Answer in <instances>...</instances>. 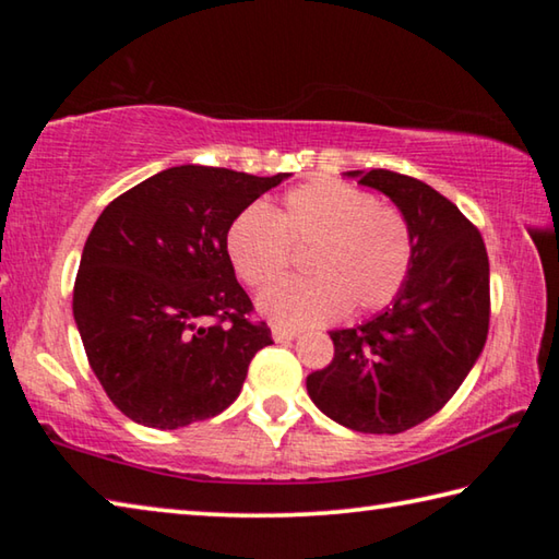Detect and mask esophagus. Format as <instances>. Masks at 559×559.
<instances>
[{"instance_id": "obj_1", "label": "esophagus", "mask_w": 559, "mask_h": 559, "mask_svg": "<svg viewBox=\"0 0 559 559\" xmlns=\"http://www.w3.org/2000/svg\"><path fill=\"white\" fill-rule=\"evenodd\" d=\"M273 340H276V343H286V340H296L300 333L298 330H290V328H281V325H273Z\"/></svg>"}]
</instances>
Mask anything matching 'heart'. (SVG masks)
I'll list each match as a JSON object with an SVG mask.
<instances>
[{"mask_svg":"<svg viewBox=\"0 0 559 559\" xmlns=\"http://www.w3.org/2000/svg\"><path fill=\"white\" fill-rule=\"evenodd\" d=\"M311 249L308 280L274 284L292 249ZM226 253L246 286L266 288L259 310L283 328L333 323L353 306L374 313L396 300L414 269L412 222L394 204L343 179L316 177L283 197L276 214L246 206L226 229Z\"/></svg>","mask_w":559,"mask_h":559,"instance_id":"heart-1","label":"heart"}]
</instances>
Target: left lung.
Listing matches in <instances>:
<instances>
[{
    "mask_svg": "<svg viewBox=\"0 0 559 559\" xmlns=\"http://www.w3.org/2000/svg\"><path fill=\"white\" fill-rule=\"evenodd\" d=\"M412 222L414 269L394 306L333 330L335 357L308 374L310 400L365 433H402L447 404L486 345L490 269L484 236L437 189L392 169L349 173Z\"/></svg>",
    "mask_w": 559,
    "mask_h": 559,
    "instance_id": "left-lung-1",
    "label": "left lung"
}]
</instances>
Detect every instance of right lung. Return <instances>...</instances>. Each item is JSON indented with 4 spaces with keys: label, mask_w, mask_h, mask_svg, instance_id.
Returning <instances> with one entry per match:
<instances>
[{
    "label": "right lung",
    "mask_w": 559,
    "mask_h": 559,
    "mask_svg": "<svg viewBox=\"0 0 559 559\" xmlns=\"http://www.w3.org/2000/svg\"><path fill=\"white\" fill-rule=\"evenodd\" d=\"M286 177L169 167L98 216L73 318L91 370L128 419L179 429L239 396L253 355L273 340L234 276L226 229Z\"/></svg>",
    "instance_id": "add662e5"
}]
</instances>
